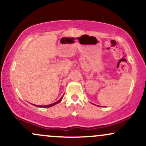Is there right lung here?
Masks as SVG:
<instances>
[{
  "mask_svg": "<svg viewBox=\"0 0 146 146\" xmlns=\"http://www.w3.org/2000/svg\"><path fill=\"white\" fill-rule=\"evenodd\" d=\"M62 98H63V96L62 97V98H60V100H58V101H57L56 102H54V103H53V104H51L46 105V106H38V105H36V106H37V107H40V108H49V107H51V106H55L56 104H58V103H60V102H61V100H62ZM34 106H35V105H34Z\"/></svg>",
  "mask_w": 146,
  "mask_h": 146,
  "instance_id": "right-lung-1",
  "label": "right lung"
}]
</instances>
